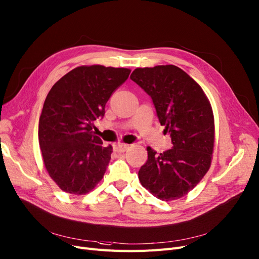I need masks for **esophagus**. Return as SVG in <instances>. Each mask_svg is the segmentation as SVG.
Wrapping results in <instances>:
<instances>
[{
  "instance_id": "esophagus-1",
  "label": "esophagus",
  "mask_w": 259,
  "mask_h": 259,
  "mask_svg": "<svg viewBox=\"0 0 259 259\" xmlns=\"http://www.w3.org/2000/svg\"><path fill=\"white\" fill-rule=\"evenodd\" d=\"M128 148H129V145H126V144H118V145H115V146H114L115 151L118 152V153L125 152Z\"/></svg>"
}]
</instances>
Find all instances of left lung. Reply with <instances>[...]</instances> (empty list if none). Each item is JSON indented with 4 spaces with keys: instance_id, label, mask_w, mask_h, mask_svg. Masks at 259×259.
<instances>
[{
    "instance_id": "1",
    "label": "left lung",
    "mask_w": 259,
    "mask_h": 259,
    "mask_svg": "<svg viewBox=\"0 0 259 259\" xmlns=\"http://www.w3.org/2000/svg\"><path fill=\"white\" fill-rule=\"evenodd\" d=\"M130 78L151 97L172 143L171 149L160 154L147 147L140 181L162 201L182 198L209 169L215 139L210 104L193 78L172 64L139 67Z\"/></svg>"
}]
</instances>
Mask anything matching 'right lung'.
I'll list each match as a JSON object with an SVG mask.
<instances>
[{
    "label": "right lung",
    "mask_w": 259,
    "mask_h": 259,
    "mask_svg": "<svg viewBox=\"0 0 259 259\" xmlns=\"http://www.w3.org/2000/svg\"><path fill=\"white\" fill-rule=\"evenodd\" d=\"M130 72L123 67L78 66L49 92L39 118V145L50 177L63 192L84 195L103 179L112 146L104 147L94 136L93 121L104 117L110 96Z\"/></svg>",
    "instance_id": "add662e5"
}]
</instances>
